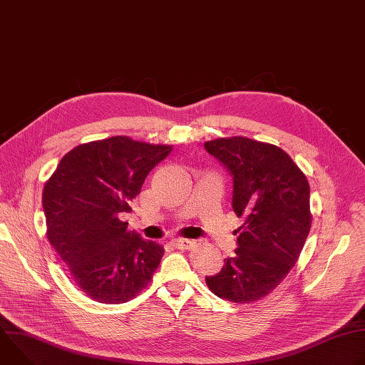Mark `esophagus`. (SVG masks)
I'll list each match as a JSON object with an SVG mask.
<instances>
[{"label": "esophagus", "mask_w": 365, "mask_h": 365, "mask_svg": "<svg viewBox=\"0 0 365 365\" xmlns=\"http://www.w3.org/2000/svg\"><path fill=\"white\" fill-rule=\"evenodd\" d=\"M195 244L196 242L193 240H186V238H173L172 240V245L179 250H192L195 247Z\"/></svg>", "instance_id": "obj_1"}]
</instances>
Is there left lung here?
Returning a JSON list of instances; mask_svg holds the SVG:
<instances>
[{
  "instance_id": "1",
  "label": "left lung",
  "mask_w": 365,
  "mask_h": 365,
  "mask_svg": "<svg viewBox=\"0 0 365 365\" xmlns=\"http://www.w3.org/2000/svg\"><path fill=\"white\" fill-rule=\"evenodd\" d=\"M203 147L232 176V210L244 217L235 254L205 282L221 299L255 302L279 286L304 245L312 224L307 179L273 144L231 137Z\"/></svg>"
}]
</instances>
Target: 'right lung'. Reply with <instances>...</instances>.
Segmentation results:
<instances>
[{
    "instance_id": "obj_1",
    "label": "right lung",
    "mask_w": 365,
    "mask_h": 365,
    "mask_svg": "<svg viewBox=\"0 0 365 365\" xmlns=\"http://www.w3.org/2000/svg\"><path fill=\"white\" fill-rule=\"evenodd\" d=\"M172 145L125 135L81 144L63 155L43 189L47 238L91 299L118 304L151 280L163 247L143 240L120 220L131 211L153 168Z\"/></svg>"
}]
</instances>
